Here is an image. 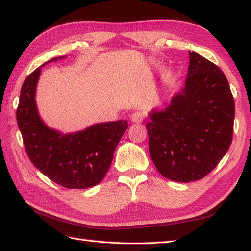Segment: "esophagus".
Here are the masks:
<instances>
[{
  "label": "esophagus",
  "instance_id": "34e87169",
  "mask_svg": "<svg viewBox=\"0 0 251 251\" xmlns=\"http://www.w3.org/2000/svg\"><path fill=\"white\" fill-rule=\"evenodd\" d=\"M143 120H144V113L141 111H136L131 115V121L133 123H141Z\"/></svg>",
  "mask_w": 251,
  "mask_h": 251
}]
</instances>
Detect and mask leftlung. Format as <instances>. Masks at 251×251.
<instances>
[{
    "mask_svg": "<svg viewBox=\"0 0 251 251\" xmlns=\"http://www.w3.org/2000/svg\"><path fill=\"white\" fill-rule=\"evenodd\" d=\"M235 106L221 69L189 51L185 86L164 111L150 113L145 125L157 170L174 182L205 177L228 152Z\"/></svg>",
    "mask_w": 251,
    "mask_h": 251,
    "instance_id": "left-lung-1",
    "label": "left lung"
}]
</instances>
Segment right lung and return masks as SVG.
Returning a JSON list of instances; mask_svg holds the SVG:
<instances>
[{
    "label": "right lung",
    "mask_w": 251,
    "mask_h": 251,
    "mask_svg": "<svg viewBox=\"0 0 251 251\" xmlns=\"http://www.w3.org/2000/svg\"><path fill=\"white\" fill-rule=\"evenodd\" d=\"M63 57H54L47 63ZM45 64L28 75L21 87L16 116L25 152L34 167L63 187H93L107 174L128 122L95 124L69 135L50 129L40 120L35 102L40 68Z\"/></svg>",
    "instance_id": "1"
}]
</instances>
